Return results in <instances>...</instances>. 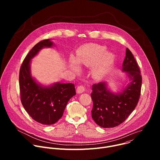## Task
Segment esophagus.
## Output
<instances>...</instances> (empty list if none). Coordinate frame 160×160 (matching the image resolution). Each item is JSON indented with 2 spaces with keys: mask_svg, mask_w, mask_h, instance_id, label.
I'll list each match as a JSON object with an SVG mask.
<instances>
[{
  "mask_svg": "<svg viewBox=\"0 0 160 160\" xmlns=\"http://www.w3.org/2000/svg\"><path fill=\"white\" fill-rule=\"evenodd\" d=\"M85 91V87L82 85H80V86H78L77 88V92L78 94H82Z\"/></svg>",
  "mask_w": 160,
  "mask_h": 160,
  "instance_id": "1",
  "label": "esophagus"
}]
</instances>
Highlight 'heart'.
<instances>
[{"label": "heart", "mask_w": 160, "mask_h": 160, "mask_svg": "<svg viewBox=\"0 0 160 160\" xmlns=\"http://www.w3.org/2000/svg\"><path fill=\"white\" fill-rule=\"evenodd\" d=\"M106 48L101 45L90 43L82 46L77 53V61L70 60L71 68L74 72H78L77 62L85 66H92L93 73L98 79L105 77L110 72L115 61V56L109 52H105Z\"/></svg>", "instance_id": "heart-1"}]
</instances>
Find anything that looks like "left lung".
I'll return each mask as SVG.
<instances>
[{"label": "left lung", "mask_w": 160, "mask_h": 160, "mask_svg": "<svg viewBox=\"0 0 160 160\" xmlns=\"http://www.w3.org/2000/svg\"><path fill=\"white\" fill-rule=\"evenodd\" d=\"M122 71L125 73L127 83L120 92H112L107 82L95 83L92 87V118L102 128H112L122 123L138 103L142 77L138 64L128 48Z\"/></svg>", "instance_id": "left-lung-1"}]
</instances>
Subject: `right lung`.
I'll list each match as a JSON object with an SVG mask.
<instances>
[{"instance_id":"1","label":"right lung","mask_w":160,"mask_h":160,"mask_svg":"<svg viewBox=\"0 0 160 160\" xmlns=\"http://www.w3.org/2000/svg\"><path fill=\"white\" fill-rule=\"evenodd\" d=\"M54 46L52 39L37 43L25 58L19 71L22 104L35 121L43 125L56 123L62 117L68 102L76 95L73 83L54 82L45 85L38 82L32 75V59L42 49Z\"/></svg>"}]
</instances>
